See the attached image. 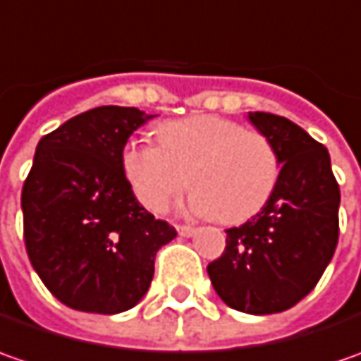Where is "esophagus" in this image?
<instances>
[{
	"label": "esophagus",
	"instance_id": "esophagus-1",
	"mask_svg": "<svg viewBox=\"0 0 361 361\" xmlns=\"http://www.w3.org/2000/svg\"><path fill=\"white\" fill-rule=\"evenodd\" d=\"M176 233H178L180 237H192V235H195V229L188 227V225H176Z\"/></svg>",
	"mask_w": 361,
	"mask_h": 361
}]
</instances>
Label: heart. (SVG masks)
<instances>
[{
	"mask_svg": "<svg viewBox=\"0 0 361 361\" xmlns=\"http://www.w3.org/2000/svg\"><path fill=\"white\" fill-rule=\"evenodd\" d=\"M157 134L160 145L132 138L120 150L128 187L152 213H162L190 183L185 213L237 225L263 209L279 180L273 142L239 122L199 114L162 122Z\"/></svg>",
	"mask_w": 361,
	"mask_h": 361,
	"instance_id": "1",
	"label": "heart"
}]
</instances>
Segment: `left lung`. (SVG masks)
<instances>
[{"mask_svg":"<svg viewBox=\"0 0 361 361\" xmlns=\"http://www.w3.org/2000/svg\"><path fill=\"white\" fill-rule=\"evenodd\" d=\"M249 122L275 146L279 180L255 216L227 229V247L207 271L229 307L267 315L293 307L329 265L340 235V187L327 148L301 126L269 112H249Z\"/></svg>","mask_w":361,"mask_h":361,"instance_id":"left-lung-1","label":"left lung"}]
</instances>
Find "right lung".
<instances>
[{
    "instance_id": "1",
    "label": "right lung",
    "mask_w": 361,
    "mask_h": 361,
    "mask_svg": "<svg viewBox=\"0 0 361 361\" xmlns=\"http://www.w3.org/2000/svg\"><path fill=\"white\" fill-rule=\"evenodd\" d=\"M150 118L100 106L37 142L21 190L23 239L39 279L72 310L134 307L150 287L157 251L176 237L136 201L120 169L122 146Z\"/></svg>"
}]
</instances>
